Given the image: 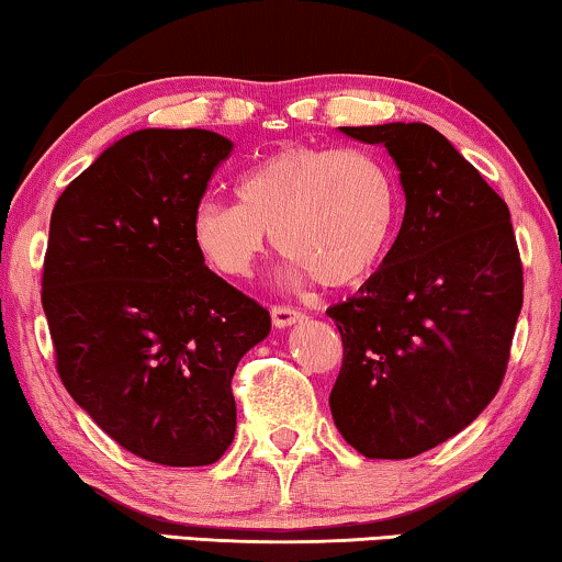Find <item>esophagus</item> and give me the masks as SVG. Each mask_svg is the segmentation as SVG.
Returning <instances> with one entry per match:
<instances>
[{"label": "esophagus", "instance_id": "esophagus-1", "mask_svg": "<svg viewBox=\"0 0 562 562\" xmlns=\"http://www.w3.org/2000/svg\"><path fill=\"white\" fill-rule=\"evenodd\" d=\"M302 317H304V314L299 312V310H294V306H273V310H271V319H273V325L279 327V329L291 327V325H294V322H299Z\"/></svg>", "mask_w": 562, "mask_h": 562}]
</instances>
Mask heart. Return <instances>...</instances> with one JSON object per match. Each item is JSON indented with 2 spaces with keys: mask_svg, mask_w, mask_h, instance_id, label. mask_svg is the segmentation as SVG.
I'll list each match as a JSON object with an SVG mask.
<instances>
[{
  "mask_svg": "<svg viewBox=\"0 0 562 562\" xmlns=\"http://www.w3.org/2000/svg\"><path fill=\"white\" fill-rule=\"evenodd\" d=\"M237 202L202 199L191 245L225 279H248L271 240L294 281L350 289L371 279L396 240L402 189L371 150L289 145L245 168Z\"/></svg>",
  "mask_w": 562,
  "mask_h": 562,
  "instance_id": "b5f03b06",
  "label": "heart"
}]
</instances>
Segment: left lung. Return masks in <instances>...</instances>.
Here are the masks:
<instances>
[{"label": "left lung", "mask_w": 562, "mask_h": 562, "mask_svg": "<svg viewBox=\"0 0 562 562\" xmlns=\"http://www.w3.org/2000/svg\"><path fill=\"white\" fill-rule=\"evenodd\" d=\"M340 130L389 150L406 210L379 271L327 310L342 337L329 409L360 456L404 460L465 429L502 386L519 248L509 206L435 127Z\"/></svg>", "instance_id": "1"}]
</instances>
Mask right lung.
<instances>
[{"label": "right lung", "instance_id": "right-lung-1", "mask_svg": "<svg viewBox=\"0 0 562 562\" xmlns=\"http://www.w3.org/2000/svg\"><path fill=\"white\" fill-rule=\"evenodd\" d=\"M229 150L210 130H137L76 176L50 214L43 310L60 381L150 463L225 456L235 368L271 333L268 310L191 245V214Z\"/></svg>", "mask_w": 562, "mask_h": 562}]
</instances>
